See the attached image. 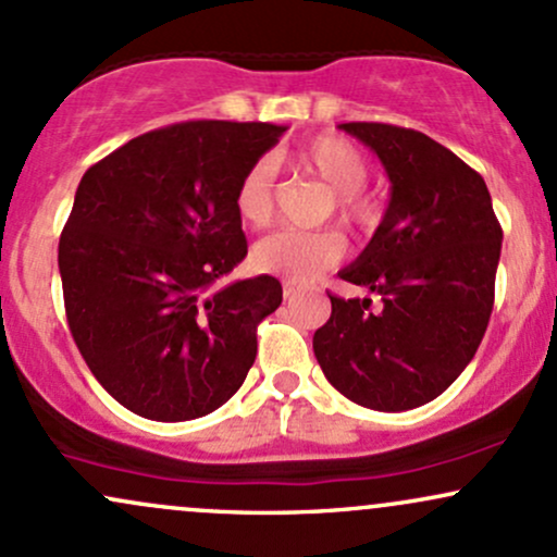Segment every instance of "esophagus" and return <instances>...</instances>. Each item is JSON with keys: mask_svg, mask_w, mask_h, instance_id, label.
Here are the masks:
<instances>
[{"mask_svg": "<svg viewBox=\"0 0 557 557\" xmlns=\"http://www.w3.org/2000/svg\"><path fill=\"white\" fill-rule=\"evenodd\" d=\"M283 293H285V298H287V300L296 298V296H298V285H293V283H283Z\"/></svg>", "mask_w": 557, "mask_h": 557, "instance_id": "34e87169", "label": "esophagus"}]
</instances>
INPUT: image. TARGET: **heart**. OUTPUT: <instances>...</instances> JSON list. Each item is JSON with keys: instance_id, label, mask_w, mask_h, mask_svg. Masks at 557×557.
I'll use <instances>...</instances> for the list:
<instances>
[{"instance_id": "heart-1", "label": "heart", "mask_w": 557, "mask_h": 557, "mask_svg": "<svg viewBox=\"0 0 557 557\" xmlns=\"http://www.w3.org/2000/svg\"><path fill=\"white\" fill-rule=\"evenodd\" d=\"M285 162L293 170L309 172L332 190L335 212L354 227L372 225L376 216L374 201L361 190L369 164L350 140L341 136H314L296 146ZM235 214L243 225L267 227L274 216V168L259 159L243 172L235 188ZM345 253V240L335 230H280L267 235L253 248V267L259 272L277 274L293 285L314 283L322 272L332 270Z\"/></svg>"}]
</instances>
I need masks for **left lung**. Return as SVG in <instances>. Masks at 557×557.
<instances>
[{"instance_id":"8db88e82","label":"left lung","mask_w":557,"mask_h":557,"mask_svg":"<svg viewBox=\"0 0 557 557\" xmlns=\"http://www.w3.org/2000/svg\"><path fill=\"white\" fill-rule=\"evenodd\" d=\"M385 164L389 203L345 267V283L382 298L332 300L314 332L330 385L374 411H408L443 395L474 359L492 304L503 227L482 175L411 127L343 123Z\"/></svg>"}]
</instances>
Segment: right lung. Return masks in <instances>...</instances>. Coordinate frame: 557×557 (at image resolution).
Here are the masks:
<instances>
[{
	"label": "right lung",
	"mask_w": 557,
	"mask_h": 557,
	"mask_svg": "<svg viewBox=\"0 0 557 557\" xmlns=\"http://www.w3.org/2000/svg\"><path fill=\"white\" fill-rule=\"evenodd\" d=\"M285 133L188 120L127 140L86 170L60 238L67 324L127 411L188 421L238 393L257 324L283 304L270 274L212 290L248 253L235 188Z\"/></svg>",
	"instance_id": "obj_1"
}]
</instances>
